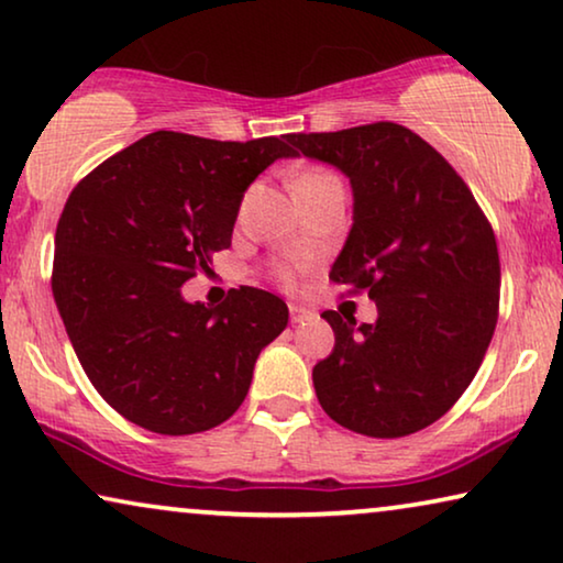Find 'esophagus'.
<instances>
[{
    "mask_svg": "<svg viewBox=\"0 0 563 563\" xmlns=\"http://www.w3.org/2000/svg\"><path fill=\"white\" fill-rule=\"evenodd\" d=\"M289 318L291 322H307L314 318V310H310V307L305 305H289Z\"/></svg>",
    "mask_w": 563,
    "mask_h": 563,
    "instance_id": "obj_1",
    "label": "esophagus"
}]
</instances>
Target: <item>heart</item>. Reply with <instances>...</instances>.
Segmentation results:
<instances>
[{
  "mask_svg": "<svg viewBox=\"0 0 563 563\" xmlns=\"http://www.w3.org/2000/svg\"><path fill=\"white\" fill-rule=\"evenodd\" d=\"M325 181H338V179L330 172H325V168H307V172H302L295 179V187H299V184H325Z\"/></svg>",
  "mask_w": 563,
  "mask_h": 563,
  "instance_id": "heart-1",
  "label": "heart"
}]
</instances>
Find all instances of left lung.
<instances>
[{
  "instance_id": "left-lung-1",
  "label": "left lung",
  "mask_w": 563,
  "mask_h": 563,
  "mask_svg": "<svg viewBox=\"0 0 563 563\" xmlns=\"http://www.w3.org/2000/svg\"><path fill=\"white\" fill-rule=\"evenodd\" d=\"M287 141L295 156L349 176L353 225L330 279L376 302V320L361 325L320 314L335 333L312 368L322 410L361 435L418 433L464 395L495 335V233L464 179L412 130L374 122Z\"/></svg>"
}]
</instances>
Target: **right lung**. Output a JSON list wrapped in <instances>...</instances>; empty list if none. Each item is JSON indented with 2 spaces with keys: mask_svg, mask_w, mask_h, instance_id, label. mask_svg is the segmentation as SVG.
<instances>
[{
  "mask_svg": "<svg viewBox=\"0 0 563 563\" xmlns=\"http://www.w3.org/2000/svg\"><path fill=\"white\" fill-rule=\"evenodd\" d=\"M287 135L210 141L158 130L114 153L66 199L53 299L95 389L135 426L202 433L249 395L258 353L287 328L272 291L241 287L220 307L181 287L230 245L245 189Z\"/></svg>",
  "mask_w": 563,
  "mask_h": 563,
  "instance_id": "obj_1",
  "label": "right lung"
}]
</instances>
